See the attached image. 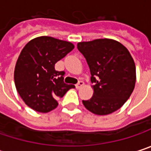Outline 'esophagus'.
I'll list each match as a JSON object with an SVG mask.
<instances>
[{
    "mask_svg": "<svg viewBox=\"0 0 151 151\" xmlns=\"http://www.w3.org/2000/svg\"><path fill=\"white\" fill-rule=\"evenodd\" d=\"M84 85H85V83H84L83 81H79V82L76 85V88H77V89H79V88H81Z\"/></svg>",
    "mask_w": 151,
    "mask_h": 151,
    "instance_id": "esophagus-1",
    "label": "esophagus"
}]
</instances>
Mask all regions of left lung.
<instances>
[{
	"mask_svg": "<svg viewBox=\"0 0 151 151\" xmlns=\"http://www.w3.org/2000/svg\"><path fill=\"white\" fill-rule=\"evenodd\" d=\"M94 85L93 96L83 100L84 106L96 115H108L120 109L131 95L136 84V65L130 52L111 39L78 42Z\"/></svg>",
	"mask_w": 151,
	"mask_h": 151,
	"instance_id": "obj_1",
	"label": "left lung"
}]
</instances>
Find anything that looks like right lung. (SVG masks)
Segmentation results:
<instances>
[{
    "mask_svg": "<svg viewBox=\"0 0 151 151\" xmlns=\"http://www.w3.org/2000/svg\"><path fill=\"white\" fill-rule=\"evenodd\" d=\"M74 48L70 41L50 36L31 40L21 50L14 67V84L25 104L36 111L47 113L58 106L73 85L65 84L64 72L54 65Z\"/></svg>",
    "mask_w": 151,
    "mask_h": 151,
    "instance_id": "1",
    "label": "right lung"
}]
</instances>
